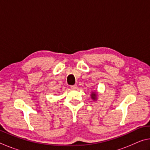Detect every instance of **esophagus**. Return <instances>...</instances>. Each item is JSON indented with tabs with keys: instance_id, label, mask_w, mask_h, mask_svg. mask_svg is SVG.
I'll return each mask as SVG.
<instances>
[{
	"instance_id": "esophagus-1",
	"label": "esophagus",
	"mask_w": 150,
	"mask_h": 150,
	"mask_svg": "<svg viewBox=\"0 0 150 150\" xmlns=\"http://www.w3.org/2000/svg\"><path fill=\"white\" fill-rule=\"evenodd\" d=\"M71 88L72 89H77V86L76 85H71Z\"/></svg>"
}]
</instances>
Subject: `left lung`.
I'll list each match as a JSON object with an SVG mask.
<instances>
[{"instance_id": "left-lung-1", "label": "left lung", "mask_w": 150, "mask_h": 150, "mask_svg": "<svg viewBox=\"0 0 150 150\" xmlns=\"http://www.w3.org/2000/svg\"><path fill=\"white\" fill-rule=\"evenodd\" d=\"M91 98H92V99H93V100H96V93H93L91 94Z\"/></svg>"}]
</instances>
